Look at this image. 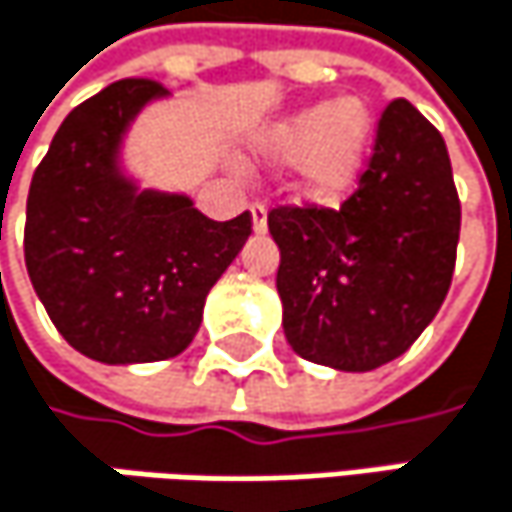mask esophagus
I'll list each match as a JSON object with an SVG mask.
<instances>
[{
    "label": "esophagus",
    "mask_w": 512,
    "mask_h": 512,
    "mask_svg": "<svg viewBox=\"0 0 512 512\" xmlns=\"http://www.w3.org/2000/svg\"><path fill=\"white\" fill-rule=\"evenodd\" d=\"M249 210H252V228H255V234H266V207L263 204H252Z\"/></svg>",
    "instance_id": "obj_1"
}]
</instances>
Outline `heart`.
<instances>
[{"label": "heart", "mask_w": 512, "mask_h": 512, "mask_svg": "<svg viewBox=\"0 0 512 512\" xmlns=\"http://www.w3.org/2000/svg\"><path fill=\"white\" fill-rule=\"evenodd\" d=\"M373 151V112L361 97L323 100L272 121L255 139L266 165H293V195L335 207L353 195Z\"/></svg>", "instance_id": "heart-1"}]
</instances>
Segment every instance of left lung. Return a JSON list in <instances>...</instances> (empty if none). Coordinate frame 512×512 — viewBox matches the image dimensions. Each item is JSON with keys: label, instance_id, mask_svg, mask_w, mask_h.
Returning <instances> with one entry per match:
<instances>
[{"label": "left lung", "instance_id": "1", "mask_svg": "<svg viewBox=\"0 0 512 512\" xmlns=\"http://www.w3.org/2000/svg\"><path fill=\"white\" fill-rule=\"evenodd\" d=\"M275 287L293 353L364 373L403 356L439 314L460 243V198L442 133L394 100L358 192L341 210H272Z\"/></svg>", "mask_w": 512, "mask_h": 512}]
</instances>
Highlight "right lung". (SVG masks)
I'll list each match as a JSON object with an SVG mask.
<instances>
[{"label":"right lung","mask_w":512,"mask_h":512,"mask_svg":"<svg viewBox=\"0 0 512 512\" xmlns=\"http://www.w3.org/2000/svg\"><path fill=\"white\" fill-rule=\"evenodd\" d=\"M171 94L121 79L58 127L26 201V269L61 338L103 364L180 356L252 216L213 222L186 192L145 186L127 162L139 115Z\"/></svg>","instance_id":"obj_1"}]
</instances>
